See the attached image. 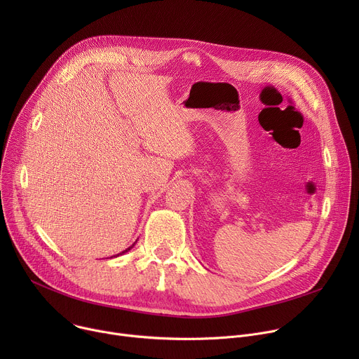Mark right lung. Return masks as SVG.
<instances>
[{"label": "right lung", "instance_id": "right-lung-1", "mask_svg": "<svg viewBox=\"0 0 359 359\" xmlns=\"http://www.w3.org/2000/svg\"><path fill=\"white\" fill-rule=\"evenodd\" d=\"M128 250H129V248H128ZM128 250H125V251H128ZM125 251H123V252H125Z\"/></svg>", "mask_w": 359, "mask_h": 359}]
</instances>
